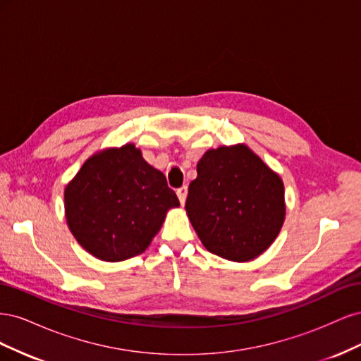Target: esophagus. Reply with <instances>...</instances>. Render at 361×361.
Wrapping results in <instances>:
<instances>
[{
  "instance_id": "34e87169",
  "label": "esophagus",
  "mask_w": 361,
  "mask_h": 361,
  "mask_svg": "<svg viewBox=\"0 0 361 361\" xmlns=\"http://www.w3.org/2000/svg\"><path fill=\"white\" fill-rule=\"evenodd\" d=\"M178 197H179V202L183 204L185 203V200H187V194H188V188L187 187H185V185H183V187H180V188H178Z\"/></svg>"
}]
</instances>
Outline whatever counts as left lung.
Segmentation results:
<instances>
[{
  "instance_id": "left-lung-1",
  "label": "left lung",
  "mask_w": 361,
  "mask_h": 361,
  "mask_svg": "<svg viewBox=\"0 0 361 361\" xmlns=\"http://www.w3.org/2000/svg\"><path fill=\"white\" fill-rule=\"evenodd\" d=\"M203 245L227 260L257 257L285 220L283 182L247 146L207 150L185 203Z\"/></svg>"
}]
</instances>
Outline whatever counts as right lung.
<instances>
[{"mask_svg":"<svg viewBox=\"0 0 361 361\" xmlns=\"http://www.w3.org/2000/svg\"><path fill=\"white\" fill-rule=\"evenodd\" d=\"M174 206L179 199L166 176L150 167L134 145L87 159L64 191L71 232L105 262L143 253Z\"/></svg>","mask_w":361,"mask_h":361,"instance_id":"right-lung-1","label":"right lung"}]
</instances>
